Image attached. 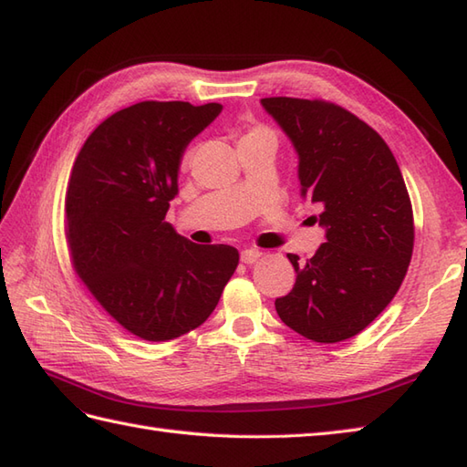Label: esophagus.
Masks as SVG:
<instances>
[{
	"label": "esophagus",
	"mask_w": 467,
	"mask_h": 467,
	"mask_svg": "<svg viewBox=\"0 0 467 467\" xmlns=\"http://www.w3.org/2000/svg\"><path fill=\"white\" fill-rule=\"evenodd\" d=\"M260 254H263V253L256 251V248H244V251L241 253V260L244 265H253L260 258Z\"/></svg>",
	"instance_id": "34e87169"
}]
</instances>
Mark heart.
I'll use <instances>...</instances> for the list:
<instances>
[{"mask_svg": "<svg viewBox=\"0 0 467 467\" xmlns=\"http://www.w3.org/2000/svg\"><path fill=\"white\" fill-rule=\"evenodd\" d=\"M253 135H270L266 129H263V127H253L251 131H248L244 137H253ZM189 157V155H187ZM187 157H184V161H187Z\"/></svg>", "mask_w": 467, "mask_h": 467, "instance_id": "obj_1", "label": "heart"}]
</instances>
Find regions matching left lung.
Segmentation results:
<instances>
[{
	"mask_svg": "<svg viewBox=\"0 0 467 467\" xmlns=\"http://www.w3.org/2000/svg\"><path fill=\"white\" fill-rule=\"evenodd\" d=\"M295 145L300 194L327 231L312 258L288 260L296 283L275 306L288 328L314 342L362 332L402 285L414 251V214L392 150L370 125L318 99H260Z\"/></svg>",
	"mask_w": 467,
	"mask_h": 467,
	"instance_id": "1",
	"label": "left lung"
}]
</instances>
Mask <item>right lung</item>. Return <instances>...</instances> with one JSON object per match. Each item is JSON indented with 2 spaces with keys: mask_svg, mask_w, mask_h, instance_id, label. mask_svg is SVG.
<instances>
[{
  "mask_svg": "<svg viewBox=\"0 0 467 467\" xmlns=\"http://www.w3.org/2000/svg\"><path fill=\"white\" fill-rule=\"evenodd\" d=\"M223 105L143 101L107 117L87 137L65 194L71 263L125 330L167 342L219 305L238 265L229 244H194L165 223L179 192L184 149Z\"/></svg>",
  "mask_w": 467,
  "mask_h": 467,
  "instance_id": "1",
  "label": "right lung"
}]
</instances>
